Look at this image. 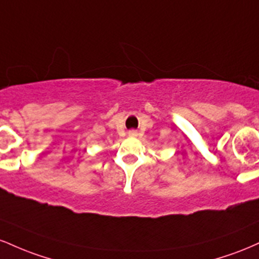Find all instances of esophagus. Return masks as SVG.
Returning <instances> with one entry per match:
<instances>
[{"instance_id":"esophagus-1","label":"esophagus","mask_w":259,"mask_h":259,"mask_svg":"<svg viewBox=\"0 0 259 259\" xmlns=\"http://www.w3.org/2000/svg\"><path fill=\"white\" fill-rule=\"evenodd\" d=\"M129 135L130 136H136V135H138V132H136V130H130Z\"/></svg>"}]
</instances>
